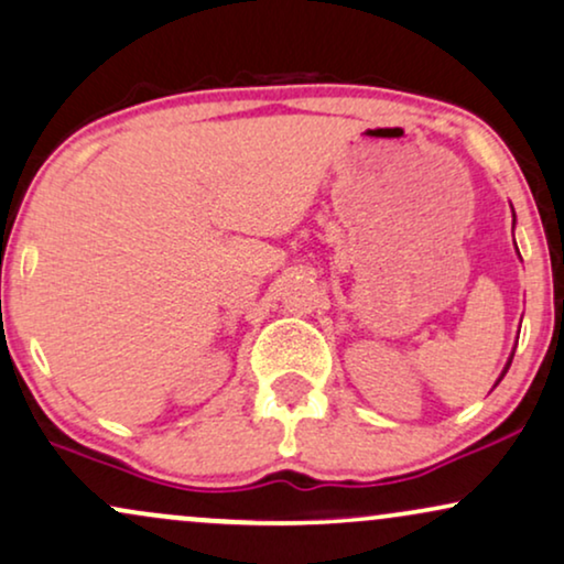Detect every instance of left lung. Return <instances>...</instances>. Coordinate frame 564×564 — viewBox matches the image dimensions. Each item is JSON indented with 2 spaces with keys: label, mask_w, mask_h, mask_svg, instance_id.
<instances>
[{
  "label": "left lung",
  "mask_w": 564,
  "mask_h": 564,
  "mask_svg": "<svg viewBox=\"0 0 564 564\" xmlns=\"http://www.w3.org/2000/svg\"><path fill=\"white\" fill-rule=\"evenodd\" d=\"M510 364H512V360H510ZM510 364H507V368H510ZM507 368H505V371H507ZM502 377H505V373H502Z\"/></svg>",
  "instance_id": "1"
}]
</instances>
